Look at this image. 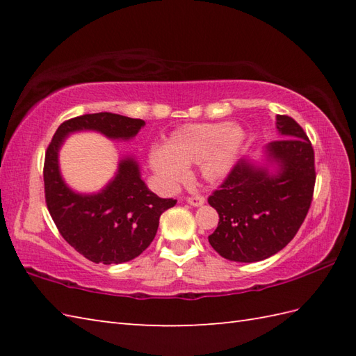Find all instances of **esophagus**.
<instances>
[{
    "instance_id": "esophagus-1",
    "label": "esophagus",
    "mask_w": 356,
    "mask_h": 356,
    "mask_svg": "<svg viewBox=\"0 0 356 356\" xmlns=\"http://www.w3.org/2000/svg\"><path fill=\"white\" fill-rule=\"evenodd\" d=\"M188 203H190V205H193V207H200V205H203V203H205V197H203V195H200V194H195V195H191V197H188Z\"/></svg>"
}]
</instances>
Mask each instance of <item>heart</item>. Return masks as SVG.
<instances>
[{
  "instance_id": "b5f03b06",
  "label": "heart",
  "mask_w": 356,
  "mask_h": 356,
  "mask_svg": "<svg viewBox=\"0 0 356 356\" xmlns=\"http://www.w3.org/2000/svg\"><path fill=\"white\" fill-rule=\"evenodd\" d=\"M245 139L243 128L228 122L185 125L165 142L163 153L151 154L149 163L168 188L182 182L188 166L195 163L203 179L217 182L232 168Z\"/></svg>"
}]
</instances>
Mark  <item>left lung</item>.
Instances as JSON below:
<instances>
[{
  "instance_id": "obj_1",
  "label": "left lung",
  "mask_w": 356,
  "mask_h": 356,
  "mask_svg": "<svg viewBox=\"0 0 356 356\" xmlns=\"http://www.w3.org/2000/svg\"><path fill=\"white\" fill-rule=\"evenodd\" d=\"M275 119L284 139L270 142L266 153L278 172L238 161L208 197L218 213L209 245L226 260L254 263L282 251L311 208L316 179L312 143L292 118Z\"/></svg>"
}]
</instances>
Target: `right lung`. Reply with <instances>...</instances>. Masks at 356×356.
Segmentation results:
<instances>
[{"mask_svg":"<svg viewBox=\"0 0 356 356\" xmlns=\"http://www.w3.org/2000/svg\"><path fill=\"white\" fill-rule=\"evenodd\" d=\"M145 125L142 119L93 113L65 120L58 127L44 161V193L59 234L93 263L118 264L140 255L156 237L159 218L177 200L161 199L140 179L134 159H122L116 177L97 194H76L64 184L58 151L67 134L99 131L110 139H131Z\"/></svg>","mask_w":356,"mask_h":356,"instance_id":"1","label":"right lung"}]
</instances>
